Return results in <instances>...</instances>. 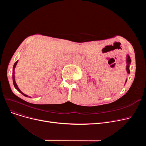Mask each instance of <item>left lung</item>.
<instances>
[{
    "mask_svg": "<svg viewBox=\"0 0 146 146\" xmlns=\"http://www.w3.org/2000/svg\"><path fill=\"white\" fill-rule=\"evenodd\" d=\"M127 67H126V69H127V73L129 74L130 73L129 69V66L130 63H131V58H130V57H129V56L128 55H127ZM127 80H126L125 82H127Z\"/></svg>",
    "mask_w": 146,
    "mask_h": 146,
    "instance_id": "8db88e82",
    "label": "left lung"
}]
</instances>
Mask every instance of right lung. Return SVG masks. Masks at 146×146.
Here are the masks:
<instances>
[{
    "label": "right lung",
    "instance_id": "obj_1",
    "mask_svg": "<svg viewBox=\"0 0 146 146\" xmlns=\"http://www.w3.org/2000/svg\"><path fill=\"white\" fill-rule=\"evenodd\" d=\"M17 63H18V61H17L15 63V64H14V65H13V76H12V78H13V85H14V86H15V88H16L20 93H21L24 96H26V97H28V95H25V94H23L22 92L21 91V90L18 88V86H17V83H16V82H15V72H14V70H15V67H16V65L17 64Z\"/></svg>",
    "mask_w": 146,
    "mask_h": 146
}]
</instances>
